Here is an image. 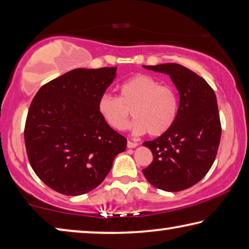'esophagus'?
I'll return each instance as SVG.
<instances>
[{
    "label": "esophagus",
    "instance_id": "obj_1",
    "mask_svg": "<svg viewBox=\"0 0 249 249\" xmlns=\"http://www.w3.org/2000/svg\"><path fill=\"white\" fill-rule=\"evenodd\" d=\"M137 145H139V144L134 143V142H132V141H127V147L128 148H134V147H136Z\"/></svg>",
    "mask_w": 249,
    "mask_h": 249
}]
</instances>
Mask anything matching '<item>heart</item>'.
Instances as JSON below:
<instances>
[{
  "instance_id": "1",
  "label": "heart",
  "mask_w": 249,
  "mask_h": 249,
  "mask_svg": "<svg viewBox=\"0 0 249 249\" xmlns=\"http://www.w3.org/2000/svg\"><path fill=\"white\" fill-rule=\"evenodd\" d=\"M102 120L115 131H124L131 125L132 112L136 118L133 131L147 132L156 137L166 133L174 123L178 102L169 86L160 85L148 75L136 74L120 85V96L104 94L97 103Z\"/></svg>"
}]
</instances>
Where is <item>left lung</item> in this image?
I'll list each match as a JSON object with an SVG mask.
<instances>
[{
  "mask_svg": "<svg viewBox=\"0 0 249 249\" xmlns=\"http://www.w3.org/2000/svg\"><path fill=\"white\" fill-rule=\"evenodd\" d=\"M168 74L179 93L172 127L156 140L144 142L153 161L143 174L156 188L179 192L203 178L214 163L222 135L216 95L199 75L176 63L144 65Z\"/></svg>",
  "mask_w": 249,
  "mask_h": 249,
  "instance_id": "obj_1",
  "label": "left lung"
}]
</instances>
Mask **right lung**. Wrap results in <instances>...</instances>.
Returning <instances> with one entry per match:
<instances>
[{"label": "right lung", "instance_id": "right-lung-1", "mask_svg": "<svg viewBox=\"0 0 249 249\" xmlns=\"http://www.w3.org/2000/svg\"><path fill=\"white\" fill-rule=\"evenodd\" d=\"M115 72L72 70L43 85L30 105L27 157L38 178L60 194L77 196L97 187L125 151L127 141L105 124L97 109Z\"/></svg>", "mask_w": 249, "mask_h": 249}]
</instances>
